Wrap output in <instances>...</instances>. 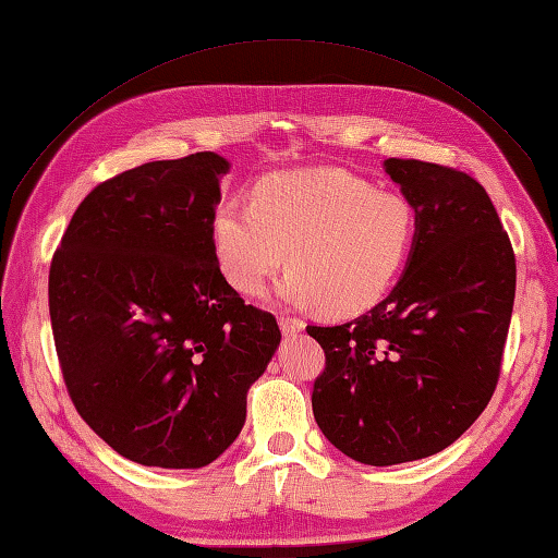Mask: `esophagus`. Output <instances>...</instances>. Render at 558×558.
Here are the masks:
<instances>
[{"label":"esophagus","instance_id":"obj_1","mask_svg":"<svg viewBox=\"0 0 558 558\" xmlns=\"http://www.w3.org/2000/svg\"><path fill=\"white\" fill-rule=\"evenodd\" d=\"M279 329L283 336H298L305 329V322L295 317H279Z\"/></svg>","mask_w":558,"mask_h":558}]
</instances>
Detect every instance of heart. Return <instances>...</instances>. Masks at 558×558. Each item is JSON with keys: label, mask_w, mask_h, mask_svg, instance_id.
I'll list each match as a JSON object with an SVG mask.
<instances>
[{"label": "heart", "mask_w": 558, "mask_h": 558, "mask_svg": "<svg viewBox=\"0 0 558 558\" xmlns=\"http://www.w3.org/2000/svg\"><path fill=\"white\" fill-rule=\"evenodd\" d=\"M416 208L336 168L263 177L251 201H225L210 220L222 275L243 295H260L283 265L279 298L331 317L376 305L407 265L416 239Z\"/></svg>", "instance_id": "b5f03b06"}]
</instances>
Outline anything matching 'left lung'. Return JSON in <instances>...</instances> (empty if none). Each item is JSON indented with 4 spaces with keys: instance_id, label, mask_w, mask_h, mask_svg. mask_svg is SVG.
<instances>
[{
    "instance_id": "obj_1",
    "label": "left lung",
    "mask_w": 558,
    "mask_h": 558,
    "mask_svg": "<svg viewBox=\"0 0 558 558\" xmlns=\"http://www.w3.org/2000/svg\"><path fill=\"white\" fill-rule=\"evenodd\" d=\"M416 208V239L381 303L341 326H307L326 369L312 390L317 426L369 466L450 447L490 402L511 322L515 260L473 177L424 160H384Z\"/></svg>"
}]
</instances>
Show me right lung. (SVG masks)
<instances>
[{
	"label": "right lung",
	"mask_w": 558,
	"mask_h": 558,
	"mask_svg": "<svg viewBox=\"0 0 558 558\" xmlns=\"http://www.w3.org/2000/svg\"><path fill=\"white\" fill-rule=\"evenodd\" d=\"M229 160H154L99 184L53 253L49 315L89 428L142 466L201 469L246 424L277 319L220 271L210 220Z\"/></svg>",
	"instance_id": "1"
}]
</instances>
